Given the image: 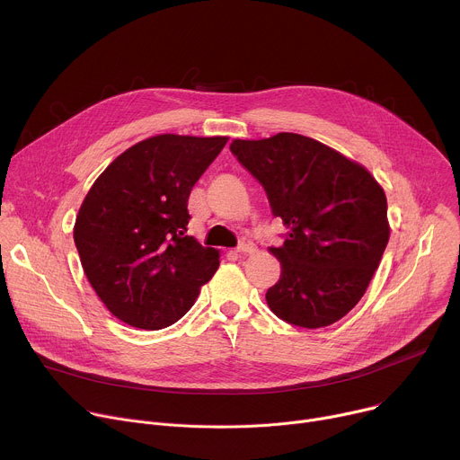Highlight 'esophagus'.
I'll use <instances>...</instances> for the list:
<instances>
[{
	"label": "esophagus",
	"instance_id": "34e87169",
	"mask_svg": "<svg viewBox=\"0 0 460 460\" xmlns=\"http://www.w3.org/2000/svg\"><path fill=\"white\" fill-rule=\"evenodd\" d=\"M254 251H256V245L251 240H242L236 247V252H240V254H251Z\"/></svg>",
	"mask_w": 460,
	"mask_h": 460
}]
</instances>
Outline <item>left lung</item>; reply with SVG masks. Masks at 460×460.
Returning <instances> with one entry per match:
<instances>
[{
    "mask_svg": "<svg viewBox=\"0 0 460 460\" xmlns=\"http://www.w3.org/2000/svg\"><path fill=\"white\" fill-rule=\"evenodd\" d=\"M231 153L289 229L270 247L282 270L266 293L270 309L307 330L339 322L364 296L389 240L382 185L362 164L295 133L236 138Z\"/></svg>",
    "mask_w": 460,
    "mask_h": 460,
    "instance_id": "obj_1",
    "label": "left lung"
}]
</instances>
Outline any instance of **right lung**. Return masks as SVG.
Masks as SVG:
<instances>
[{"mask_svg":"<svg viewBox=\"0 0 460 460\" xmlns=\"http://www.w3.org/2000/svg\"><path fill=\"white\" fill-rule=\"evenodd\" d=\"M227 137L156 135L114 158L76 215L82 268L105 307L140 330L180 320L220 266V251L185 236L194 183Z\"/></svg>","mask_w":460,"mask_h":460,"instance_id":"right-lung-1","label":"right lung"}]
</instances>
